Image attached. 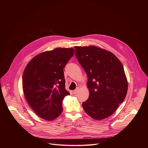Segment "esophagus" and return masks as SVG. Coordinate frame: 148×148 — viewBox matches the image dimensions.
<instances>
[{"label": "esophagus", "instance_id": "34e87169", "mask_svg": "<svg viewBox=\"0 0 148 148\" xmlns=\"http://www.w3.org/2000/svg\"><path fill=\"white\" fill-rule=\"evenodd\" d=\"M78 91H79V88H77L76 90H74V91H73V94H77V93L78 92Z\"/></svg>", "mask_w": 148, "mask_h": 148}]
</instances>
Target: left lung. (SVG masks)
<instances>
[{
    "mask_svg": "<svg viewBox=\"0 0 148 148\" xmlns=\"http://www.w3.org/2000/svg\"><path fill=\"white\" fill-rule=\"evenodd\" d=\"M75 55L88 77L90 95L82 103L85 112L96 120L109 117L128 91V81L119 60L96 46H75Z\"/></svg>",
    "mask_w": 148,
    "mask_h": 148,
    "instance_id": "left-lung-1",
    "label": "left lung"
}]
</instances>
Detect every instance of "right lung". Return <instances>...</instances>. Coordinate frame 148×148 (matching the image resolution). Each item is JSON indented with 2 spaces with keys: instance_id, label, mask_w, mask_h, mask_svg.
Wrapping results in <instances>:
<instances>
[{
  "instance_id": "1",
  "label": "right lung",
  "mask_w": 148,
  "mask_h": 148,
  "mask_svg": "<svg viewBox=\"0 0 148 148\" xmlns=\"http://www.w3.org/2000/svg\"><path fill=\"white\" fill-rule=\"evenodd\" d=\"M73 56V48H56L36 56L26 66L22 78L24 94L40 118L52 121L62 113V101L70 95L63 69Z\"/></svg>"
}]
</instances>
